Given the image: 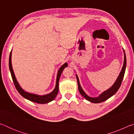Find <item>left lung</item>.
<instances>
[{
	"instance_id": "obj_1",
	"label": "left lung",
	"mask_w": 134,
	"mask_h": 134,
	"mask_svg": "<svg viewBox=\"0 0 134 134\" xmlns=\"http://www.w3.org/2000/svg\"><path fill=\"white\" fill-rule=\"evenodd\" d=\"M124 53V64L123 66L121 69V71L120 72L118 77L117 79L115 81V82L113 83V85L111 86V87L108 89V90H105V91L103 92L101 94H100L98 96L96 97H90L86 93L85 91L83 90L82 87L80 85V81H79V79L77 75L76 74V78H77V84H78V89L79 90V92L80 93L84 98L90 102L92 103H98L102 102L105 101L106 100L110 98V97H112L113 95H114L116 93V92L119 89L120 86L121 85L122 80H123L125 72V69H126V55L125 53L124 49H123Z\"/></svg>"
}]
</instances>
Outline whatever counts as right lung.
<instances>
[{"label": "right lung", "mask_w": 134, "mask_h": 134, "mask_svg": "<svg viewBox=\"0 0 134 134\" xmlns=\"http://www.w3.org/2000/svg\"><path fill=\"white\" fill-rule=\"evenodd\" d=\"M12 51H11L10 53L9 59V66L10 72L11 76H12L13 83H14L16 89V90H18V92L19 93V94H21V96H23L24 98L28 99L29 100L33 102L37 103H40V104L48 103L49 102H50L53 101V100H54V99L56 97L58 92L59 80H60V76L62 73L63 70H64L65 67H67L68 66L67 63H65L63 65H62L60 69H59L57 72V76L55 87L53 91L49 93L44 94V95H39V94H37L34 93H29L22 89L16 80V78L15 75L14 74V71H13L12 65Z\"/></svg>", "instance_id": "right-lung-1"}]
</instances>
